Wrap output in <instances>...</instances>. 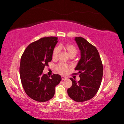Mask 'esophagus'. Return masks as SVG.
<instances>
[{"label": "esophagus", "instance_id": "34e87169", "mask_svg": "<svg viewBox=\"0 0 124 124\" xmlns=\"http://www.w3.org/2000/svg\"><path fill=\"white\" fill-rule=\"evenodd\" d=\"M67 78L66 77H65V76H62V80H64L65 79H67Z\"/></svg>", "mask_w": 124, "mask_h": 124}]
</instances>
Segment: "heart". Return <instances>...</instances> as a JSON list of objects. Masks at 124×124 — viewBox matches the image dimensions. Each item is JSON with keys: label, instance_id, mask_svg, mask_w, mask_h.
Instances as JSON below:
<instances>
[{"label": "heart", "instance_id": "1", "mask_svg": "<svg viewBox=\"0 0 124 124\" xmlns=\"http://www.w3.org/2000/svg\"><path fill=\"white\" fill-rule=\"evenodd\" d=\"M64 49L71 57H74L78 53V49L77 47L73 44L70 43H66L65 44H61L58 46L55 47L52 54V57L54 59H57L60 53L61 49ZM56 68L59 72L62 74L67 73L69 68V66L64 63H60L56 67Z\"/></svg>", "mask_w": 124, "mask_h": 124}]
</instances>
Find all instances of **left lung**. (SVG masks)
<instances>
[{
    "mask_svg": "<svg viewBox=\"0 0 124 124\" xmlns=\"http://www.w3.org/2000/svg\"><path fill=\"white\" fill-rule=\"evenodd\" d=\"M74 40L81 52V59L75 68L80 73V80L77 82L70 78L72 85L67 93L74 101L83 102L93 98L99 90L103 76V65L95 46L82 37H76Z\"/></svg>",
    "mask_w": 124,
    "mask_h": 124,
    "instance_id": "obj_1",
    "label": "left lung"
}]
</instances>
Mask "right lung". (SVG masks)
Returning a JSON list of instances; mask_svg holds the SVG:
<instances>
[{
    "label": "right lung",
    "instance_id": "right-lung-1",
    "mask_svg": "<svg viewBox=\"0 0 124 124\" xmlns=\"http://www.w3.org/2000/svg\"><path fill=\"white\" fill-rule=\"evenodd\" d=\"M57 40V37H48L35 41L26 47L21 58L22 86L28 97L39 102H46L53 98L56 86L62 80L59 74L50 77L43 74L44 67L52 61Z\"/></svg>",
    "mask_w": 124,
    "mask_h": 124
}]
</instances>
